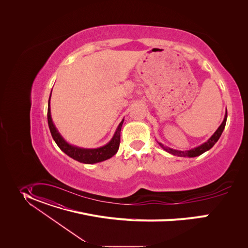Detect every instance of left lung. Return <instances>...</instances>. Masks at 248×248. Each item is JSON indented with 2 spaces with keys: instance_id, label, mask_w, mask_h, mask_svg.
<instances>
[{
  "instance_id": "8db88e82",
  "label": "left lung",
  "mask_w": 248,
  "mask_h": 248,
  "mask_svg": "<svg viewBox=\"0 0 248 248\" xmlns=\"http://www.w3.org/2000/svg\"><path fill=\"white\" fill-rule=\"evenodd\" d=\"M226 119H227V109L225 111V115H224V119L222 121V123L219 125V127L217 129V131L214 133L212 135V137L204 143H202V145L196 147V148H193L191 150H187V151H179V150H175V149H172V148H169L165 145H163L162 143L160 142H157L159 144V146L164 150L166 151L167 153L171 154V155H177V156H183V157H195V156H198V155H201L202 154L205 153L206 151L210 150L212 148L213 146L217 143V141L218 140V139L220 138L223 130H224V127H225V124H226Z\"/></svg>"
}]
</instances>
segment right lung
Returning <instances> with one entry per match:
<instances>
[{
  "label": "right lung",
  "mask_w": 248,
  "mask_h": 248,
  "mask_svg": "<svg viewBox=\"0 0 248 248\" xmlns=\"http://www.w3.org/2000/svg\"><path fill=\"white\" fill-rule=\"evenodd\" d=\"M52 92V90H51ZM50 96L48 99V105H47V123L49 127L50 134L52 136V139L54 141L56 142L57 146L70 157L85 164H93V163H98L101 161L107 160L113 156L119 148L120 144V132H121V127L123 124L124 119L119 123L118 127L116 128V131L112 137V139L109 141L107 143L106 145L95 148V149H87V148H81L77 147L74 145H71L70 143L66 141L63 137L60 135L58 130L56 129L52 118H51V113H50Z\"/></svg>",
  "instance_id": "1"
}]
</instances>
